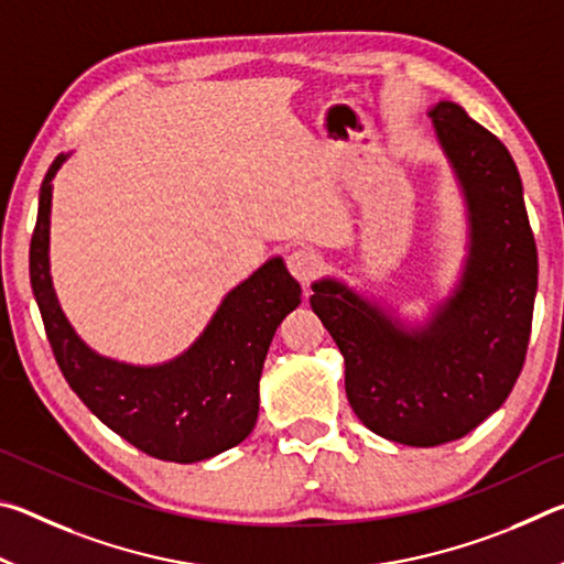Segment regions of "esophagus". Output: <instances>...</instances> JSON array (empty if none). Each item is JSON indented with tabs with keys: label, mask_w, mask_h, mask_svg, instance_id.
I'll use <instances>...</instances> for the list:
<instances>
[{
	"label": "esophagus",
	"mask_w": 564,
	"mask_h": 564,
	"mask_svg": "<svg viewBox=\"0 0 564 564\" xmlns=\"http://www.w3.org/2000/svg\"><path fill=\"white\" fill-rule=\"evenodd\" d=\"M285 263H289L293 279L301 281L303 285H308L321 273V256L316 251H311V248H299V251H293L289 259H285Z\"/></svg>",
	"instance_id": "1"
}]
</instances>
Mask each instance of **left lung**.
Wrapping results in <instances>:
<instances>
[{"mask_svg": "<svg viewBox=\"0 0 564 564\" xmlns=\"http://www.w3.org/2000/svg\"><path fill=\"white\" fill-rule=\"evenodd\" d=\"M467 208V259L453 295L408 328L346 283H313L311 308L346 360V395L386 441H457L505 400L528 352L538 248L518 166L502 141L453 101L431 109Z\"/></svg>", "mask_w": 564, "mask_h": 564, "instance_id": "left-lung-1", "label": "left lung"}]
</instances>
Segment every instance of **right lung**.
I'll use <instances>...</instances> for the list:
<instances>
[{
	"mask_svg": "<svg viewBox=\"0 0 564 564\" xmlns=\"http://www.w3.org/2000/svg\"><path fill=\"white\" fill-rule=\"evenodd\" d=\"M66 159L56 156L42 181L30 246L32 291L66 383L104 425L159 460H208L246 441L259 417V380L273 333L301 303L299 281L275 256L226 295L178 358L131 366L99 356L66 321L50 273L52 178Z\"/></svg>",
	"mask_w": 564,
	"mask_h": 564,
	"instance_id": "1",
	"label": "right lung"
}]
</instances>
